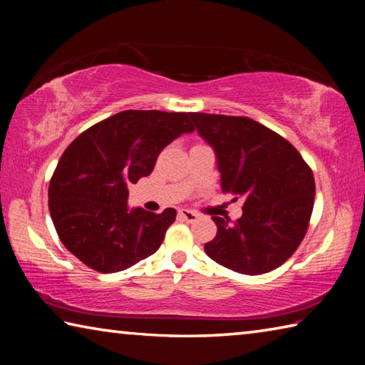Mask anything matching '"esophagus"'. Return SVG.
<instances>
[{
    "mask_svg": "<svg viewBox=\"0 0 365 365\" xmlns=\"http://www.w3.org/2000/svg\"><path fill=\"white\" fill-rule=\"evenodd\" d=\"M178 217L187 222H195L197 219V214L193 211H188V209H180V211H178Z\"/></svg>",
    "mask_w": 365,
    "mask_h": 365,
    "instance_id": "34e87169",
    "label": "esophagus"
}]
</instances>
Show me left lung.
I'll use <instances>...</instances> for the list:
<instances>
[{"label":"left lung","instance_id":"obj_1","mask_svg":"<svg viewBox=\"0 0 365 365\" xmlns=\"http://www.w3.org/2000/svg\"><path fill=\"white\" fill-rule=\"evenodd\" d=\"M197 133L212 146L220 185L243 215L230 224L214 215L217 235L206 255L246 275L270 272L293 256L311 220L316 182L298 150L250 117L191 113Z\"/></svg>","mask_w":365,"mask_h":365}]
</instances>
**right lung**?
I'll return each mask as SVG.
<instances>
[{
  "label": "right lung",
  "mask_w": 365,
  "mask_h": 365,
  "mask_svg": "<svg viewBox=\"0 0 365 365\" xmlns=\"http://www.w3.org/2000/svg\"><path fill=\"white\" fill-rule=\"evenodd\" d=\"M191 113L122 110L67 146L48 190L59 240L90 269L113 274L159 250L177 211L128 209L127 187L148 177L159 153L195 130Z\"/></svg>",
  "instance_id": "add662e5"
}]
</instances>
